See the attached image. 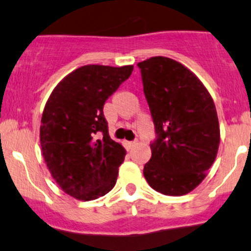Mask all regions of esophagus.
Returning a JSON list of instances; mask_svg holds the SVG:
<instances>
[{
    "instance_id": "1",
    "label": "esophagus",
    "mask_w": 251,
    "mask_h": 251,
    "mask_svg": "<svg viewBox=\"0 0 251 251\" xmlns=\"http://www.w3.org/2000/svg\"><path fill=\"white\" fill-rule=\"evenodd\" d=\"M137 144V142L134 141V142H125V146H126V148H128V149H132V148L136 146Z\"/></svg>"
}]
</instances>
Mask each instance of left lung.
<instances>
[{
	"label": "left lung",
	"instance_id": "left-lung-1",
	"mask_svg": "<svg viewBox=\"0 0 251 251\" xmlns=\"http://www.w3.org/2000/svg\"><path fill=\"white\" fill-rule=\"evenodd\" d=\"M138 67L157 134L143 174L155 191L183 196L202 183L218 154L214 101L196 75L176 60L154 56Z\"/></svg>",
	"mask_w": 251,
	"mask_h": 251
}]
</instances>
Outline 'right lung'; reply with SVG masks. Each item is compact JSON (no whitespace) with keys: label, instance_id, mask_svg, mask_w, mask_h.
<instances>
[{"label":"right lung","instance_id":"obj_1","mask_svg":"<svg viewBox=\"0 0 251 251\" xmlns=\"http://www.w3.org/2000/svg\"><path fill=\"white\" fill-rule=\"evenodd\" d=\"M132 71V65L81 66L55 86L44 107L42 155L57 185L79 201L104 196L117 183L126 150L109 137L103 105Z\"/></svg>","mask_w":251,"mask_h":251}]
</instances>
